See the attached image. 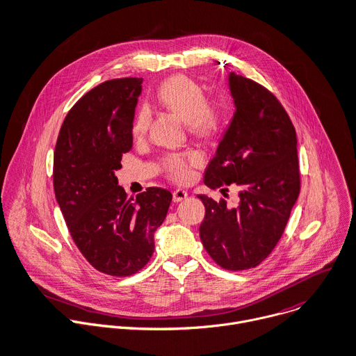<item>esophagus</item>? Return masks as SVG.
Here are the masks:
<instances>
[{"label":"esophagus","instance_id":"esophagus-1","mask_svg":"<svg viewBox=\"0 0 356 356\" xmlns=\"http://www.w3.org/2000/svg\"><path fill=\"white\" fill-rule=\"evenodd\" d=\"M186 197H188V192L185 189H175L172 192V200L177 202V203L184 200V199H186Z\"/></svg>","mask_w":356,"mask_h":356}]
</instances>
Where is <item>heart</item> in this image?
<instances>
[{
  "instance_id": "obj_1",
  "label": "heart",
  "mask_w": 356,
  "mask_h": 356,
  "mask_svg": "<svg viewBox=\"0 0 356 356\" xmlns=\"http://www.w3.org/2000/svg\"><path fill=\"white\" fill-rule=\"evenodd\" d=\"M156 99L164 108L177 113L186 123L188 130L197 137H211L218 134L226 122L225 105L216 99H207L203 88L186 76H174L160 84ZM149 124V115L141 109L136 118V134L143 133ZM199 152L171 154L165 160L167 175L179 184H186L193 178V168L200 165Z\"/></svg>"
}]
</instances>
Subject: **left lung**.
<instances>
[{"label":"left lung","instance_id":"left-lung-1","mask_svg":"<svg viewBox=\"0 0 356 356\" xmlns=\"http://www.w3.org/2000/svg\"><path fill=\"white\" fill-rule=\"evenodd\" d=\"M234 116L204 172V184L240 188L230 207L197 195L206 213L199 236L207 254L229 270L259 265L285 232L300 192L295 126L276 97L261 84L230 73ZM227 189V188H226Z\"/></svg>","mask_w":356,"mask_h":356}]
</instances>
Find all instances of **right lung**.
I'll return each instance as SVG.
<instances>
[{"instance_id":"1","label":"right lung","mask_w":356,"mask_h":356,"mask_svg":"<svg viewBox=\"0 0 356 356\" xmlns=\"http://www.w3.org/2000/svg\"><path fill=\"white\" fill-rule=\"evenodd\" d=\"M141 83L116 79L88 91L67 113L54 149L53 186L68 232L86 259L112 276L150 261L172 199L156 186L129 197L115 177L133 145Z\"/></svg>"}]
</instances>
